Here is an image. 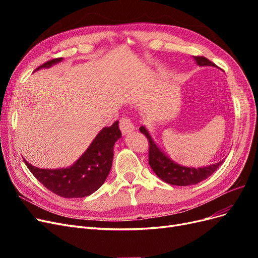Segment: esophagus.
I'll return each mask as SVG.
<instances>
[{
	"label": "esophagus",
	"mask_w": 258,
	"mask_h": 258,
	"mask_svg": "<svg viewBox=\"0 0 258 258\" xmlns=\"http://www.w3.org/2000/svg\"><path fill=\"white\" fill-rule=\"evenodd\" d=\"M119 128L122 132V135H126L135 130V124L131 122V120L128 118V117H122V118L119 120Z\"/></svg>",
	"instance_id": "esophagus-1"
}]
</instances>
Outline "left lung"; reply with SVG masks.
I'll list each match as a JSON object with an SVG mask.
<instances>
[{
    "mask_svg": "<svg viewBox=\"0 0 258 258\" xmlns=\"http://www.w3.org/2000/svg\"><path fill=\"white\" fill-rule=\"evenodd\" d=\"M194 60L199 67H215L213 62H211L209 59L205 57H194ZM140 131L147 138L150 142V152H148V163L159 178L163 182H166L171 185L176 186H188L198 184L201 181H204L207 177L212 174L214 171L220 167L224 159L218 161L213 165L206 166V167H186L182 166L179 163L175 162L170 157L163 153L158 145L154 142L153 138L151 137L150 132L147 129L142 126L140 127Z\"/></svg>",
    "mask_w": 258,
    "mask_h": 258,
    "instance_id": "left-lung-1",
    "label": "left lung"
}]
</instances>
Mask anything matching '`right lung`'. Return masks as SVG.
I'll use <instances>...</instances> for the list:
<instances>
[{"instance_id": "right-lung-1", "label": "right lung", "mask_w": 258, "mask_h": 258, "mask_svg": "<svg viewBox=\"0 0 258 258\" xmlns=\"http://www.w3.org/2000/svg\"><path fill=\"white\" fill-rule=\"evenodd\" d=\"M62 60L63 58L47 61L35 71L48 69ZM120 138L118 121H115L111 127L100 130L85 153L72 166L67 168L41 169L32 166L26 159L23 160L37 181L58 196L64 198L87 197L105 182L112 168L115 142Z\"/></svg>"}]
</instances>
